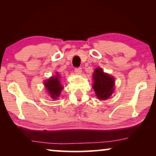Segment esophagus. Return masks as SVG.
I'll return each mask as SVG.
<instances>
[{
	"label": "esophagus",
	"mask_w": 156,
	"mask_h": 156,
	"mask_svg": "<svg viewBox=\"0 0 156 156\" xmlns=\"http://www.w3.org/2000/svg\"><path fill=\"white\" fill-rule=\"evenodd\" d=\"M82 70H81V68L80 67H77L75 69V73H76V74H78V75H80V73H81Z\"/></svg>",
	"instance_id": "obj_1"
}]
</instances>
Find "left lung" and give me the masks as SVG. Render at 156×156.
<instances>
[{
	"label": "left lung",
	"instance_id": "8db88e82",
	"mask_svg": "<svg viewBox=\"0 0 156 156\" xmlns=\"http://www.w3.org/2000/svg\"><path fill=\"white\" fill-rule=\"evenodd\" d=\"M93 89L98 98L101 101L107 100L114 91V78L105 73L101 68H96L93 74Z\"/></svg>",
	"mask_w": 156,
	"mask_h": 156
}]
</instances>
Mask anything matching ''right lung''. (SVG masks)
<instances>
[{
    "label": "right lung",
    "mask_w": 156,
    "mask_h": 156,
    "mask_svg": "<svg viewBox=\"0 0 156 156\" xmlns=\"http://www.w3.org/2000/svg\"><path fill=\"white\" fill-rule=\"evenodd\" d=\"M59 78V75L58 73H56L55 76L51 77L48 80L44 82V85L48 94H50L51 98L54 100L58 99V97L60 96L61 92L64 88L60 83Z\"/></svg>",
    "instance_id": "add662e5"
}]
</instances>
